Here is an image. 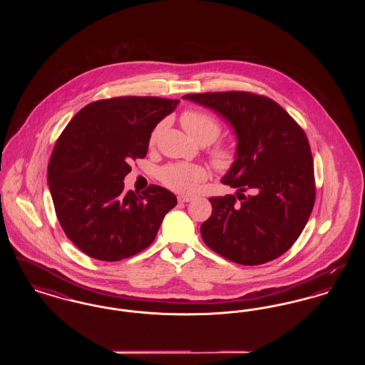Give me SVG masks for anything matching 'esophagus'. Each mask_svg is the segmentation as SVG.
<instances>
[{
    "instance_id": "1",
    "label": "esophagus",
    "mask_w": 365,
    "mask_h": 365,
    "mask_svg": "<svg viewBox=\"0 0 365 365\" xmlns=\"http://www.w3.org/2000/svg\"><path fill=\"white\" fill-rule=\"evenodd\" d=\"M192 200H194V198L189 197V195H179V197H178V201H179V202H190Z\"/></svg>"
}]
</instances>
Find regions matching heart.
Segmentation results:
<instances>
[{
    "label": "heart",
    "mask_w": 365,
    "mask_h": 365,
    "mask_svg": "<svg viewBox=\"0 0 365 365\" xmlns=\"http://www.w3.org/2000/svg\"><path fill=\"white\" fill-rule=\"evenodd\" d=\"M180 122L183 128L187 131V134L197 142L207 140L210 143L220 134V124L213 116H210L209 113H205L202 110H195V109L186 110L180 118ZM158 128L160 127H157L150 135L152 142H155L156 139ZM234 158L235 155L232 149L226 146H217L216 149L212 150V161L219 170L230 168L234 163ZM207 176L208 173L202 165L192 164V163L168 164L160 171V179L167 187L178 192H186V194L197 190L198 185L204 182Z\"/></svg>",
    "instance_id": "b5f03b06"
}]
</instances>
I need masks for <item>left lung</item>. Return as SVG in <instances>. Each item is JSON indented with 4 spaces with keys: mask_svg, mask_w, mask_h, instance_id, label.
<instances>
[{
    "mask_svg": "<svg viewBox=\"0 0 365 365\" xmlns=\"http://www.w3.org/2000/svg\"><path fill=\"white\" fill-rule=\"evenodd\" d=\"M182 98L220 115L237 137L235 160L222 183L238 192L209 198L212 215L201 226L204 242L242 265L282 256L302 232L314 204L312 153L305 133L264 96L227 91ZM245 190L252 194L245 196Z\"/></svg>",
    "mask_w": 365,
    "mask_h": 365,
    "instance_id": "left-lung-1",
    "label": "left lung"
}]
</instances>
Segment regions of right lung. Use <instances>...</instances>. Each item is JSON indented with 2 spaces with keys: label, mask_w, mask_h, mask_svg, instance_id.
I'll return each mask as SVG.
<instances>
[{
  "label": "right lung",
  "mask_w": 365,
  "mask_h": 365,
  "mask_svg": "<svg viewBox=\"0 0 365 365\" xmlns=\"http://www.w3.org/2000/svg\"><path fill=\"white\" fill-rule=\"evenodd\" d=\"M179 100L116 97L86 105L64 128L48 165V185L66 235L87 256L131 257L155 241L174 192L150 185L124 192L131 161L143 158L157 124Z\"/></svg>",
  "instance_id": "obj_1"
}]
</instances>
